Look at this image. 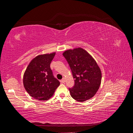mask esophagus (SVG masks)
I'll list each match as a JSON object with an SVG mask.
<instances>
[{"label": "esophagus", "instance_id": "esophagus-1", "mask_svg": "<svg viewBox=\"0 0 133 133\" xmlns=\"http://www.w3.org/2000/svg\"><path fill=\"white\" fill-rule=\"evenodd\" d=\"M60 83H65V78H63V79L60 80Z\"/></svg>", "mask_w": 133, "mask_h": 133}]
</instances>
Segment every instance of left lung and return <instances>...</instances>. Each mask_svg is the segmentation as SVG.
<instances>
[{
	"label": "left lung",
	"instance_id": "1",
	"mask_svg": "<svg viewBox=\"0 0 133 133\" xmlns=\"http://www.w3.org/2000/svg\"><path fill=\"white\" fill-rule=\"evenodd\" d=\"M63 55L69 64L74 79L70 95L78 102H85L95 95L102 81V72L92 56L82 48L66 50Z\"/></svg>",
	"mask_w": 133,
	"mask_h": 133
}]
</instances>
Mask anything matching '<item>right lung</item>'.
<instances>
[{"mask_svg": "<svg viewBox=\"0 0 133 133\" xmlns=\"http://www.w3.org/2000/svg\"><path fill=\"white\" fill-rule=\"evenodd\" d=\"M55 55V52L39 55L31 60L26 68L23 75V85L34 99L48 100L60 85L50 67Z\"/></svg>", "mask_w": 133, "mask_h": 133, "instance_id": "obj_1", "label": "right lung"}]
</instances>
